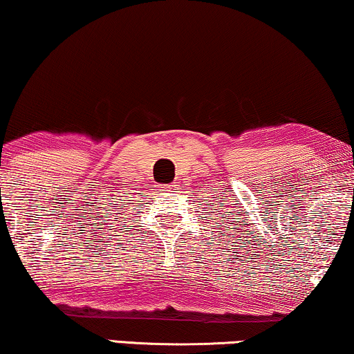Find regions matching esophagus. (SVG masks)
Wrapping results in <instances>:
<instances>
[{
  "label": "esophagus",
  "instance_id": "1",
  "mask_svg": "<svg viewBox=\"0 0 354 354\" xmlns=\"http://www.w3.org/2000/svg\"><path fill=\"white\" fill-rule=\"evenodd\" d=\"M162 188H165L166 192H171V189L176 188V185H172V183H171V185H165V187H162Z\"/></svg>",
  "mask_w": 354,
  "mask_h": 354
}]
</instances>
